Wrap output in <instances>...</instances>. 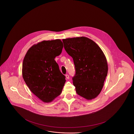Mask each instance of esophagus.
<instances>
[{
    "mask_svg": "<svg viewBox=\"0 0 134 134\" xmlns=\"http://www.w3.org/2000/svg\"><path fill=\"white\" fill-rule=\"evenodd\" d=\"M65 77L67 79H69V76L68 75V74H66V75H65Z\"/></svg>",
    "mask_w": 134,
    "mask_h": 134,
    "instance_id": "esophagus-1",
    "label": "esophagus"
}]
</instances>
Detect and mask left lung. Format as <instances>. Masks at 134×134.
Here are the masks:
<instances>
[{
	"instance_id": "8db88e82",
	"label": "left lung",
	"mask_w": 134,
	"mask_h": 134,
	"mask_svg": "<svg viewBox=\"0 0 134 134\" xmlns=\"http://www.w3.org/2000/svg\"><path fill=\"white\" fill-rule=\"evenodd\" d=\"M63 41L65 51L74 60L76 74L72 81L77 93L87 100L95 98L102 89L108 72L103 52L96 43L85 37Z\"/></svg>"
}]
</instances>
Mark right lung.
<instances>
[{
	"mask_svg": "<svg viewBox=\"0 0 134 134\" xmlns=\"http://www.w3.org/2000/svg\"><path fill=\"white\" fill-rule=\"evenodd\" d=\"M60 39L43 41L28 50L22 66V76L29 88L44 102L59 95L65 82L54 58L63 48Z\"/></svg>",
	"mask_w": 134,
	"mask_h": 134,
	"instance_id": "add662e5",
	"label": "right lung"
}]
</instances>
